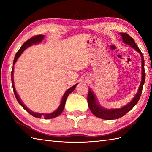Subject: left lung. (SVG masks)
<instances>
[{
  "label": "left lung",
  "mask_w": 152,
  "mask_h": 152,
  "mask_svg": "<svg viewBox=\"0 0 152 152\" xmlns=\"http://www.w3.org/2000/svg\"><path fill=\"white\" fill-rule=\"evenodd\" d=\"M120 35H121L123 42L125 44L130 45L132 48H133L137 52L140 53L141 57V63H142V64H141V69H142V72H141V74H142V76H141V80L140 87H139L138 91L135 95L134 98H133L132 101L129 103H128L127 105L123 107L122 108H120V109H107L102 107L101 104L98 102L96 95L92 92V89H88V99H88V104L90 110L93 113L94 116L105 120H113L119 119L121 117L124 116L126 113H128L134 107L135 105L137 103L139 100H140L141 92H142L143 86L144 84V82H145V70H144V60L142 53H141V51L137 47V45L135 44L134 40H133L132 37H131L129 35L125 33H120Z\"/></svg>",
  "instance_id": "left-lung-1"
}]
</instances>
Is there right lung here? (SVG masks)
Masks as SVG:
<instances>
[{
    "label": "right lung",
    "mask_w": 152,
    "mask_h": 152,
    "mask_svg": "<svg viewBox=\"0 0 152 152\" xmlns=\"http://www.w3.org/2000/svg\"><path fill=\"white\" fill-rule=\"evenodd\" d=\"M43 38H44V35H39L33 36V37L31 38V39H28L27 42H25L23 43V44L21 47H20V48L19 49V50L17 51L16 55H15L14 61H13V65L15 63H16L17 59L19 58V56L21 55V53L23 52L25 49H27V48L30 47L31 45H32L33 44H36V43H40L43 39ZM13 72H14V69H13V68H12V72H11V81H12V89H13L14 94L15 95V97H16L18 102H19L20 106L23 108V109L25 110H27V111L29 113L30 115H31L32 116L35 117L39 118V119H41L42 117H43L45 119H53V118H55L56 117L59 116V115H60L63 111V110L64 109V107H65L66 99H67V98H68V95L70 94V93H72V92L74 91V89L76 88V86H77V84H75V85H74L73 86H72L71 88L67 90L65 93H64V96H62V99H61V101L60 106H59V107L55 110V111H53V113H50V114H43V113H34V112L31 111V110L28 109V108L26 106H25V105L23 104V102L21 101V100H20L19 95H18V94L17 93L16 90H15V84H14Z\"/></svg>",
    "instance_id": "right-lung-1"
}]
</instances>
